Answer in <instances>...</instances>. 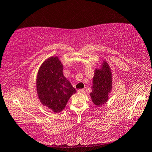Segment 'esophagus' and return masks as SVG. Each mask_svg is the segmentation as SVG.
Listing matches in <instances>:
<instances>
[{"label":"esophagus","mask_w":152,"mask_h":152,"mask_svg":"<svg viewBox=\"0 0 152 152\" xmlns=\"http://www.w3.org/2000/svg\"><path fill=\"white\" fill-rule=\"evenodd\" d=\"M77 92L79 93H84L85 90L84 89H79V90H77Z\"/></svg>","instance_id":"esophagus-1"}]
</instances>
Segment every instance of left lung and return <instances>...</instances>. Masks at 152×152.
Segmentation results:
<instances>
[{"instance_id":"1","label":"left lung","mask_w":152,"mask_h":152,"mask_svg":"<svg viewBox=\"0 0 152 152\" xmlns=\"http://www.w3.org/2000/svg\"><path fill=\"white\" fill-rule=\"evenodd\" d=\"M112 89V75L106 62H103L101 68L95 70L90 97L93 103L100 106L108 100V94Z\"/></svg>"}]
</instances>
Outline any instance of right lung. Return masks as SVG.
<instances>
[{
  "label": "right lung",
  "instance_id": "right-lung-1",
  "mask_svg": "<svg viewBox=\"0 0 152 152\" xmlns=\"http://www.w3.org/2000/svg\"><path fill=\"white\" fill-rule=\"evenodd\" d=\"M63 65L57 57L44 61L38 71L37 90L39 100L54 113L62 111L69 99L76 93L63 75Z\"/></svg>",
  "mask_w": 152,
  "mask_h": 152
}]
</instances>
